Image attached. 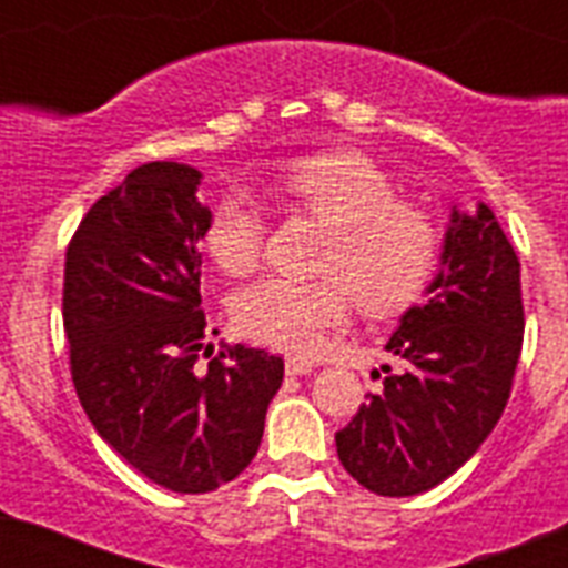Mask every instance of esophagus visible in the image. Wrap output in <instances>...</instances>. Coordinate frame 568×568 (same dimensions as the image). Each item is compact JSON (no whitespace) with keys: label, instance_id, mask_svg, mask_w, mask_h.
<instances>
[{"label":"esophagus","instance_id":"1","mask_svg":"<svg viewBox=\"0 0 568 568\" xmlns=\"http://www.w3.org/2000/svg\"><path fill=\"white\" fill-rule=\"evenodd\" d=\"M284 369H287V375H310L313 373V364H307L304 358H287Z\"/></svg>","mask_w":568,"mask_h":568}]
</instances>
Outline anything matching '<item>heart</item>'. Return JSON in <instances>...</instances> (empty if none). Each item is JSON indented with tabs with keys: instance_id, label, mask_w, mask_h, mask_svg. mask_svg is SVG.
I'll return each instance as SVG.
<instances>
[{
	"instance_id": "heart-1",
	"label": "heart",
	"mask_w": 568,
	"mask_h": 568,
	"mask_svg": "<svg viewBox=\"0 0 568 568\" xmlns=\"http://www.w3.org/2000/svg\"><path fill=\"white\" fill-rule=\"evenodd\" d=\"M270 193L284 207L313 215L329 235L318 281L261 278L239 290L230 315L241 335L281 353L313 355L349 313L409 307L433 281L440 255L438 224L424 207L395 195L393 179L358 150H324L281 170ZM267 222L247 195L224 193L204 227V250L227 275L258 267Z\"/></svg>"
}]
</instances>
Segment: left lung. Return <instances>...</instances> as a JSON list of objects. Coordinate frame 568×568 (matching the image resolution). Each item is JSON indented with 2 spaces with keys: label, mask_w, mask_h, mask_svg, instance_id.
<instances>
[{
  "label": "left lung",
  "mask_w": 568,
  "mask_h": 568,
  "mask_svg": "<svg viewBox=\"0 0 568 568\" xmlns=\"http://www.w3.org/2000/svg\"><path fill=\"white\" fill-rule=\"evenodd\" d=\"M433 298L406 310L384 393L335 433L344 469L375 495L433 489L478 453L504 415L524 346L520 261L486 204L453 210Z\"/></svg>",
  "instance_id": "8db88e82"
}]
</instances>
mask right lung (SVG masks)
<instances>
[{
    "label": "right lung",
    "mask_w": 568,
    "mask_h": 568,
    "mask_svg": "<svg viewBox=\"0 0 568 568\" xmlns=\"http://www.w3.org/2000/svg\"><path fill=\"white\" fill-rule=\"evenodd\" d=\"M199 182L190 164L135 168L79 222L62 290L70 375L90 424L144 478L184 495L247 469L284 378L278 355L241 344L213 355L204 344L199 241L210 210Z\"/></svg>",
    "instance_id": "obj_1"
}]
</instances>
